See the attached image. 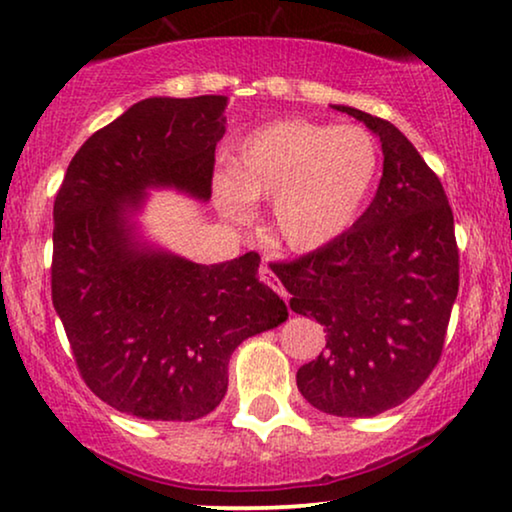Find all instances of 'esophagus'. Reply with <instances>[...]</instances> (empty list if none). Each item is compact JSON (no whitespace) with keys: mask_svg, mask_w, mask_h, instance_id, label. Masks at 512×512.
I'll use <instances>...</instances> for the list:
<instances>
[{"mask_svg":"<svg viewBox=\"0 0 512 512\" xmlns=\"http://www.w3.org/2000/svg\"><path fill=\"white\" fill-rule=\"evenodd\" d=\"M257 276H259V280H262V283H264V285H269L273 292H278V294H280V297H283V299L287 301V294H285V290H283V285H280V280L276 278V273H273V271L269 269V266H266V264H262V266H259Z\"/></svg>","mask_w":512,"mask_h":512,"instance_id":"esophagus-1","label":"esophagus"}]
</instances>
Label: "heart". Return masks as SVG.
Returning <instances> with one entry per match:
<instances>
[{"label": "heart", "mask_w": 512, "mask_h": 512, "mask_svg": "<svg viewBox=\"0 0 512 512\" xmlns=\"http://www.w3.org/2000/svg\"><path fill=\"white\" fill-rule=\"evenodd\" d=\"M380 164L376 136L359 125L266 122L236 143L222 206L243 218L248 199H273V236L297 253H315L359 220L378 185Z\"/></svg>", "instance_id": "b5f03b06"}]
</instances>
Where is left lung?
<instances>
[{"label": "left lung", "instance_id": "1", "mask_svg": "<svg viewBox=\"0 0 512 512\" xmlns=\"http://www.w3.org/2000/svg\"><path fill=\"white\" fill-rule=\"evenodd\" d=\"M334 109L380 136L378 192L348 234L273 273L292 311L327 331V350L297 371L301 397L327 415L371 417L406 401L436 369L459 290V248L443 185L413 143L383 118Z\"/></svg>", "mask_w": 512, "mask_h": 512}]
</instances>
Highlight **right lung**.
I'll return each instance as SVG.
<instances>
[{"instance_id": "add662e5", "label": "right lung", "mask_w": 512, "mask_h": 512, "mask_svg": "<svg viewBox=\"0 0 512 512\" xmlns=\"http://www.w3.org/2000/svg\"><path fill=\"white\" fill-rule=\"evenodd\" d=\"M227 97H153L90 136L53 206V306L85 385L141 420H199L227 392L232 352L287 320L259 255L194 264L132 241L148 185L211 197Z\"/></svg>"}]
</instances>
